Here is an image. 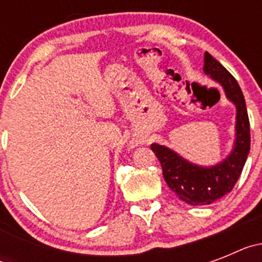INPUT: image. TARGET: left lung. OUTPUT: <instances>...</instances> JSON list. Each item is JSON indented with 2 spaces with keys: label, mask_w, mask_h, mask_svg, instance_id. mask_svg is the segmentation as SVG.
<instances>
[{
  "label": "left lung",
  "mask_w": 262,
  "mask_h": 262,
  "mask_svg": "<svg viewBox=\"0 0 262 262\" xmlns=\"http://www.w3.org/2000/svg\"><path fill=\"white\" fill-rule=\"evenodd\" d=\"M203 72L222 85L227 98L236 106V134L231 154L216 165L201 166L187 161L165 145L156 143L151 145L161 164L168 186L180 200L191 206L210 205L230 193L242 174L251 148L249 118L237 81L209 52H205Z\"/></svg>",
  "instance_id": "1"
}]
</instances>
